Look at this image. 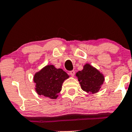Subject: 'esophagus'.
<instances>
[{
  "label": "esophagus",
  "instance_id": "esophagus-1",
  "mask_svg": "<svg viewBox=\"0 0 132 132\" xmlns=\"http://www.w3.org/2000/svg\"><path fill=\"white\" fill-rule=\"evenodd\" d=\"M69 75H71V76H72V77H73V76H75V71H70V72H69Z\"/></svg>",
  "mask_w": 132,
  "mask_h": 132
}]
</instances>
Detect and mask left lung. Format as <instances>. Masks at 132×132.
<instances>
[{
  "mask_svg": "<svg viewBox=\"0 0 132 132\" xmlns=\"http://www.w3.org/2000/svg\"><path fill=\"white\" fill-rule=\"evenodd\" d=\"M81 88L89 94L98 92L104 81V76L95 67L89 63L84 65L83 69L76 73Z\"/></svg>",
  "mask_w": 132,
  "mask_h": 132,
  "instance_id": "1",
  "label": "left lung"
}]
</instances>
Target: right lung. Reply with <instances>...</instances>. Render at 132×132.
I'll use <instances>...</instances> for the list:
<instances>
[{
    "label": "right lung",
    "mask_w": 132,
    "mask_h": 132,
    "mask_svg": "<svg viewBox=\"0 0 132 132\" xmlns=\"http://www.w3.org/2000/svg\"><path fill=\"white\" fill-rule=\"evenodd\" d=\"M69 76L61 69H57L53 65H47L34 76L36 93L39 95L56 99L61 91L63 81Z\"/></svg>",
    "instance_id": "obj_1"
}]
</instances>
